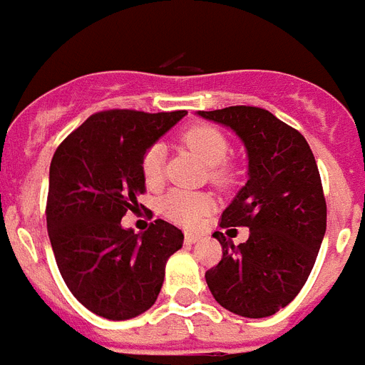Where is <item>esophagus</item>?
Returning a JSON list of instances; mask_svg holds the SVG:
<instances>
[{"instance_id": "esophagus-1", "label": "esophagus", "mask_w": 365, "mask_h": 365, "mask_svg": "<svg viewBox=\"0 0 365 365\" xmlns=\"http://www.w3.org/2000/svg\"><path fill=\"white\" fill-rule=\"evenodd\" d=\"M200 239H201V235H197V233H186V237H185L186 244H195Z\"/></svg>"}]
</instances>
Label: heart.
<instances>
[{
  "label": "heart",
  "mask_w": 365,
  "mask_h": 365,
  "mask_svg": "<svg viewBox=\"0 0 365 365\" xmlns=\"http://www.w3.org/2000/svg\"><path fill=\"white\" fill-rule=\"evenodd\" d=\"M182 140L190 147V150L200 156L209 168H218L220 164H224L227 153H230V143L224 134L212 126H194L185 132ZM162 165H164V147L153 145L145 153L143 164H141L143 177L149 185H155L162 179ZM212 175L218 180L224 179V173L220 170H215ZM210 209H212V200L207 194H200V192L173 190L162 201L164 215L173 222L185 225H194Z\"/></svg>",
  "instance_id": "obj_1"
}]
</instances>
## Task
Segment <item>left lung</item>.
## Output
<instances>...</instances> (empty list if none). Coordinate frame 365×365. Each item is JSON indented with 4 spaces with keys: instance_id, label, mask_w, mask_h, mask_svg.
<instances>
[{
    "instance_id": "obj_1",
    "label": "left lung",
    "mask_w": 365,
    "mask_h": 365,
    "mask_svg": "<svg viewBox=\"0 0 365 365\" xmlns=\"http://www.w3.org/2000/svg\"><path fill=\"white\" fill-rule=\"evenodd\" d=\"M230 128L248 156V179L222 212V227H250L235 246L220 231L224 257L205 272L222 308L240 317H270L304 287L327 231V201L315 156L300 132L270 111L231 106L197 111Z\"/></svg>"
}]
</instances>
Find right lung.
Here are the masks:
<instances>
[{
    "mask_svg": "<svg viewBox=\"0 0 365 365\" xmlns=\"http://www.w3.org/2000/svg\"><path fill=\"white\" fill-rule=\"evenodd\" d=\"M185 110L95 113L72 132L50 164L46 224L57 269L89 312L110 321L138 317L160 293L165 263L185 235L156 220L145 233L123 227L145 192L143 156Z\"/></svg>",
    "mask_w": 365,
    "mask_h": 365,
    "instance_id": "obj_1",
    "label": "right lung"
}]
</instances>
